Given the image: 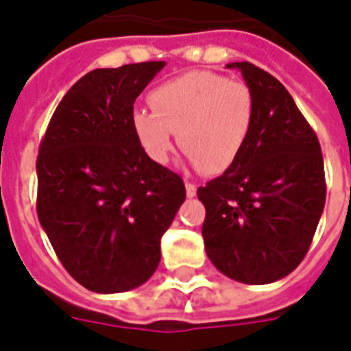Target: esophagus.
Segmentation results:
<instances>
[{"mask_svg": "<svg viewBox=\"0 0 351 351\" xmlns=\"http://www.w3.org/2000/svg\"><path fill=\"white\" fill-rule=\"evenodd\" d=\"M186 195L188 197H195L197 195V186L186 180Z\"/></svg>", "mask_w": 351, "mask_h": 351, "instance_id": "obj_1", "label": "esophagus"}]
</instances>
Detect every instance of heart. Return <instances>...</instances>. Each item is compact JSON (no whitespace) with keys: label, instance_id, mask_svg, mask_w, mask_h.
Returning <instances> with one entry per match:
<instances>
[{"label":"heart","instance_id":"obj_1","mask_svg":"<svg viewBox=\"0 0 351 351\" xmlns=\"http://www.w3.org/2000/svg\"><path fill=\"white\" fill-rule=\"evenodd\" d=\"M152 111L132 113V128L145 154L167 163L173 134L201 173L227 171L245 149L255 124V95L247 83L195 70L169 80L149 95Z\"/></svg>","mask_w":351,"mask_h":351}]
</instances>
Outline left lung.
Listing matches in <instances>:
<instances>
[{"label": "left lung", "instance_id": "obj_1", "mask_svg": "<svg viewBox=\"0 0 351 351\" xmlns=\"http://www.w3.org/2000/svg\"><path fill=\"white\" fill-rule=\"evenodd\" d=\"M238 69L256 102L245 149L197 189L206 208L202 238L215 268L245 285L287 277L305 258L326 204L318 137L285 85L255 64Z\"/></svg>", "mask_w": 351, "mask_h": 351}]
</instances>
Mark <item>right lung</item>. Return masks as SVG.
<instances>
[{
  "instance_id": "obj_1",
  "label": "right lung",
  "mask_w": 351,
  "mask_h": 351,
  "mask_svg": "<svg viewBox=\"0 0 351 351\" xmlns=\"http://www.w3.org/2000/svg\"><path fill=\"white\" fill-rule=\"evenodd\" d=\"M165 61L96 69L53 111L37 158V214L64 269L98 294L149 281L186 201L180 176L145 154L134 102Z\"/></svg>"
}]
</instances>
